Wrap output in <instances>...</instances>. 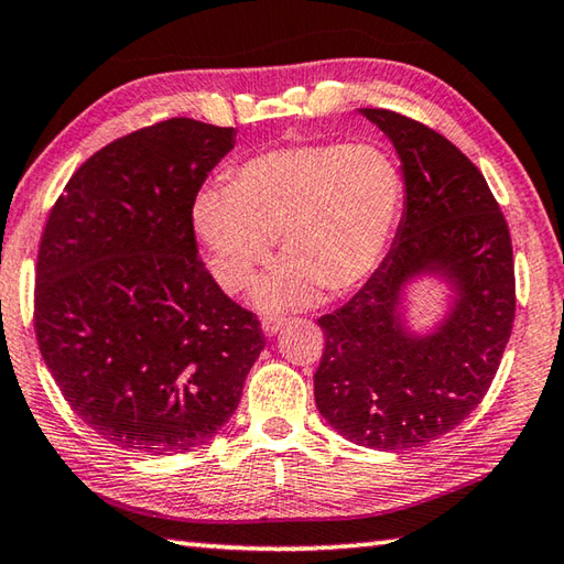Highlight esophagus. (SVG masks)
I'll use <instances>...</instances> for the list:
<instances>
[{
    "label": "esophagus",
    "mask_w": 564,
    "mask_h": 564,
    "mask_svg": "<svg viewBox=\"0 0 564 564\" xmlns=\"http://www.w3.org/2000/svg\"><path fill=\"white\" fill-rule=\"evenodd\" d=\"M283 325H285V317H279V315H267L261 319V329L267 337H273Z\"/></svg>",
    "instance_id": "obj_1"
}]
</instances>
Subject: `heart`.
Here are the masks:
<instances>
[{
	"mask_svg": "<svg viewBox=\"0 0 564 564\" xmlns=\"http://www.w3.org/2000/svg\"><path fill=\"white\" fill-rule=\"evenodd\" d=\"M403 197L399 163L377 143H289L197 195L193 227L227 291H245L281 239L285 259L253 289V303L289 311L319 289L341 295L367 281L391 247Z\"/></svg>",
	"mask_w": 564,
	"mask_h": 564,
	"instance_id": "heart-1",
	"label": "heart"
}]
</instances>
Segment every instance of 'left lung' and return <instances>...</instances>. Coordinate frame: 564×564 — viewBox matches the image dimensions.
<instances>
[{"instance_id": "1", "label": "left lung", "mask_w": 564, "mask_h": 564, "mask_svg": "<svg viewBox=\"0 0 564 564\" xmlns=\"http://www.w3.org/2000/svg\"><path fill=\"white\" fill-rule=\"evenodd\" d=\"M361 115L399 153L405 209L381 267L317 319L315 403L349 443L401 452L455 430L487 395L516 315L513 249L487 181L455 143L391 109ZM421 274L456 293L430 334L402 319L404 289Z\"/></svg>"}]
</instances>
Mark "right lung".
<instances>
[{
	"label": "right lung",
	"instance_id": "obj_1",
	"mask_svg": "<svg viewBox=\"0 0 564 564\" xmlns=\"http://www.w3.org/2000/svg\"><path fill=\"white\" fill-rule=\"evenodd\" d=\"M235 134L187 117L131 131L73 173L43 229L41 357L77 417L119 449L205 445L267 345L195 245L193 203Z\"/></svg>",
	"mask_w": 564,
	"mask_h": 564
}]
</instances>
